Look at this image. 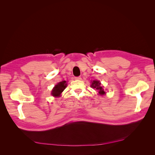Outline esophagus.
Instances as JSON below:
<instances>
[{"label":"esophagus","mask_w":155,"mask_h":155,"mask_svg":"<svg viewBox=\"0 0 155 155\" xmlns=\"http://www.w3.org/2000/svg\"><path fill=\"white\" fill-rule=\"evenodd\" d=\"M74 79H76V80H81V76H78V77H75Z\"/></svg>","instance_id":"esophagus-1"}]
</instances>
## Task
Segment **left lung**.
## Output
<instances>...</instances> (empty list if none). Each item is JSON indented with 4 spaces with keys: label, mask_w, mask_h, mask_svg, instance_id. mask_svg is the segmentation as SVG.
I'll return each instance as SVG.
<instances>
[{
    "label": "left lung",
    "mask_w": 155,
    "mask_h": 155,
    "mask_svg": "<svg viewBox=\"0 0 155 155\" xmlns=\"http://www.w3.org/2000/svg\"><path fill=\"white\" fill-rule=\"evenodd\" d=\"M91 87L94 88H96V90L98 91L100 95H104L105 94L104 89H103L102 87L101 86V84L99 81H93L92 83Z\"/></svg>",
    "instance_id": "1"
}]
</instances>
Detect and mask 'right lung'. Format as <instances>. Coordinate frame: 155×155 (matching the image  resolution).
Returning <instances> with one entry per match:
<instances>
[{
    "mask_svg": "<svg viewBox=\"0 0 155 155\" xmlns=\"http://www.w3.org/2000/svg\"><path fill=\"white\" fill-rule=\"evenodd\" d=\"M67 87V83L65 81H63L59 83L58 85H56L55 87L53 88L52 91H51V95L53 96L58 97L59 96L61 92L64 91V89Z\"/></svg>",
    "mask_w": 155,
    "mask_h": 155,
    "instance_id": "right-lung-1",
    "label": "right lung"
}]
</instances>
